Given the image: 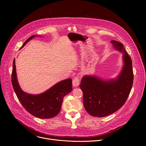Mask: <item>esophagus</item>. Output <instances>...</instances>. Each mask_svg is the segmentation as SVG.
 <instances>
[{
    "label": "esophagus",
    "instance_id": "esophagus-1",
    "mask_svg": "<svg viewBox=\"0 0 146 146\" xmlns=\"http://www.w3.org/2000/svg\"><path fill=\"white\" fill-rule=\"evenodd\" d=\"M80 83V76H76L73 80V86L74 87H77Z\"/></svg>",
    "mask_w": 146,
    "mask_h": 146
}]
</instances>
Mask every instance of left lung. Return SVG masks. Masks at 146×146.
I'll list each match as a JSON object with an SVG mask.
<instances>
[{
    "label": "left lung",
    "mask_w": 146,
    "mask_h": 146,
    "mask_svg": "<svg viewBox=\"0 0 146 146\" xmlns=\"http://www.w3.org/2000/svg\"><path fill=\"white\" fill-rule=\"evenodd\" d=\"M111 43L123 53V66L118 77L106 81L94 76H85L80 84L85 109L94 117H105L120 109L127 101L133 86L131 58L122 43L115 40Z\"/></svg>",
    "instance_id": "8db88e82"
}]
</instances>
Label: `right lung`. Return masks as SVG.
<instances>
[{"label":"right lung","mask_w":146,"mask_h":146,"mask_svg":"<svg viewBox=\"0 0 146 146\" xmlns=\"http://www.w3.org/2000/svg\"><path fill=\"white\" fill-rule=\"evenodd\" d=\"M35 36L36 35H33L28 38L21 48ZM11 82L15 94L23 106L32 115L42 119L56 116L60 110L64 97L72 90V80L68 78L56 83L42 94L31 95L24 92L20 88L17 80L15 59L13 60Z\"/></svg>","instance_id":"obj_1"}]
</instances>
